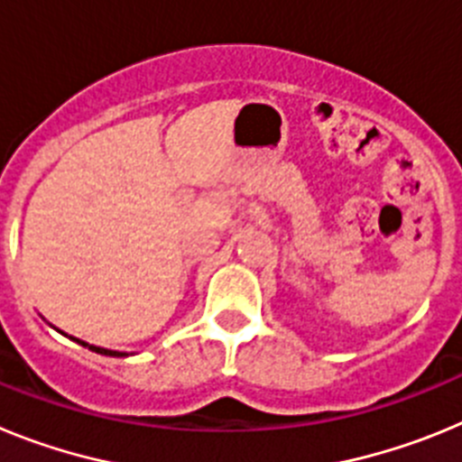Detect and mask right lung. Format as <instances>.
Segmentation results:
<instances>
[{"label": "right lung", "instance_id": "right-lung-1", "mask_svg": "<svg viewBox=\"0 0 462 462\" xmlns=\"http://www.w3.org/2000/svg\"><path fill=\"white\" fill-rule=\"evenodd\" d=\"M73 342H79V345H83V346H89V349H92V352H97V354H104V356H126V354H122V352H113V349H104V346H94V345H88V342H83V340H79V337H71Z\"/></svg>", "mask_w": 462, "mask_h": 462}]
</instances>
